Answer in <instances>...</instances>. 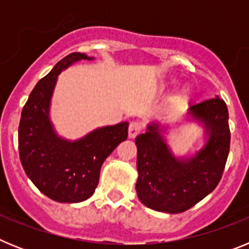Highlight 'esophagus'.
<instances>
[{"mask_svg":"<svg viewBox=\"0 0 249 249\" xmlns=\"http://www.w3.org/2000/svg\"><path fill=\"white\" fill-rule=\"evenodd\" d=\"M142 129V123L137 122V121H133V122L129 123L128 127V137L129 138H135L136 136L138 135Z\"/></svg>","mask_w":249,"mask_h":249,"instance_id":"1","label":"esophagus"}]
</instances>
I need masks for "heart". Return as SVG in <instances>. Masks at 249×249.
<instances>
[{
    "label": "heart",
    "instance_id": "heart-1",
    "mask_svg": "<svg viewBox=\"0 0 249 249\" xmlns=\"http://www.w3.org/2000/svg\"><path fill=\"white\" fill-rule=\"evenodd\" d=\"M191 97H192V89H191V86L184 85L182 86L181 89H178L177 92H176L175 96H173L172 100H171V105L172 106L181 105V103L187 102Z\"/></svg>",
    "mask_w": 249,
    "mask_h": 249
}]
</instances>
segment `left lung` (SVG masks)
<instances>
[{"label":"left lung","mask_w":249,"mask_h":249,"mask_svg":"<svg viewBox=\"0 0 249 249\" xmlns=\"http://www.w3.org/2000/svg\"><path fill=\"white\" fill-rule=\"evenodd\" d=\"M187 120L202 124L206 142L191 157H176L167 144L166 126L149 123L136 137L140 201L151 210L182 213L214 190L230 153L228 108L217 96L191 106Z\"/></svg>","instance_id":"8db88e82"}]
</instances>
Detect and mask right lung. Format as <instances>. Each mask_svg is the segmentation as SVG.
<instances>
[{
  "label": "right lung",
  "mask_w": 249,
  "mask_h": 249,
  "mask_svg": "<svg viewBox=\"0 0 249 249\" xmlns=\"http://www.w3.org/2000/svg\"><path fill=\"white\" fill-rule=\"evenodd\" d=\"M82 59L93 57L70 53L38 81L22 109L18 127L19 160L26 175L43 195L61 203L89 199L97 187L105 160L128 136V122L100 127L76 141L57 135L50 118L57 77Z\"/></svg>",
  "instance_id": "1"
}]
</instances>
